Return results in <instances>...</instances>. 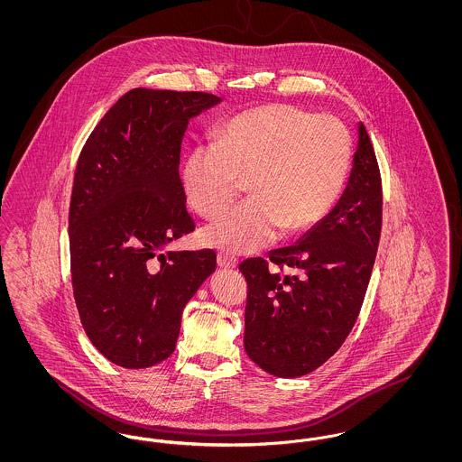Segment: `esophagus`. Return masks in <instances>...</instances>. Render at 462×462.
I'll return each mask as SVG.
<instances>
[{
  "instance_id": "obj_1",
  "label": "esophagus",
  "mask_w": 462,
  "mask_h": 462,
  "mask_svg": "<svg viewBox=\"0 0 462 462\" xmlns=\"http://www.w3.org/2000/svg\"><path fill=\"white\" fill-rule=\"evenodd\" d=\"M217 262H218V266L225 268V270H230V268L237 266V260L232 254H228V253H218Z\"/></svg>"
}]
</instances>
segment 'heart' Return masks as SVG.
Masks as SVG:
<instances>
[{
  "mask_svg": "<svg viewBox=\"0 0 462 462\" xmlns=\"http://www.w3.org/2000/svg\"><path fill=\"white\" fill-rule=\"evenodd\" d=\"M352 138L334 116L270 104L244 110L220 128L218 142L196 143L183 161L181 185L192 209L213 220L241 192L251 198L204 230V241L253 253L282 230L303 232L322 220L350 168Z\"/></svg>",
  "mask_w": 462,
  "mask_h": 462,
  "instance_id": "b5f03b06",
  "label": "heart"
}]
</instances>
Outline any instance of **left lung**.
Returning a JSON list of instances; mask_svg holds the SVG:
<instances>
[{"label": "left lung", "instance_id": "left-lung-1", "mask_svg": "<svg viewBox=\"0 0 462 462\" xmlns=\"http://www.w3.org/2000/svg\"><path fill=\"white\" fill-rule=\"evenodd\" d=\"M381 213L377 159L358 123L352 173L336 206L298 242L268 254L279 270L263 258L239 266L247 281L244 350L264 373L305 375L345 343L371 281Z\"/></svg>", "mask_w": 462, "mask_h": 462}]
</instances>
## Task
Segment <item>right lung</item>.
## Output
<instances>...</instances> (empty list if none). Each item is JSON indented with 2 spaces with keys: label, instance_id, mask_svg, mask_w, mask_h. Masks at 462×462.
<instances>
[{
  "label": "right lung",
  "instance_id": "1",
  "mask_svg": "<svg viewBox=\"0 0 462 462\" xmlns=\"http://www.w3.org/2000/svg\"><path fill=\"white\" fill-rule=\"evenodd\" d=\"M202 91L133 88L89 134L69 209L76 307L112 364L145 369L176 346L181 311L217 254L168 251L196 223L178 173L189 121L220 104Z\"/></svg>",
  "mask_w": 462,
  "mask_h": 462
}]
</instances>
